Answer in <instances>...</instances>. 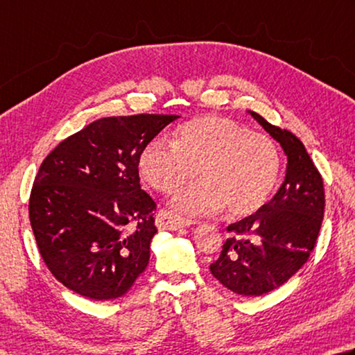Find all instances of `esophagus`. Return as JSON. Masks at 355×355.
<instances>
[{
    "mask_svg": "<svg viewBox=\"0 0 355 355\" xmlns=\"http://www.w3.org/2000/svg\"><path fill=\"white\" fill-rule=\"evenodd\" d=\"M155 222H157L158 230H180V228L189 227V225L194 223L192 220H189V218H184V217H180L177 214H172V212L166 211V209L158 211V214L155 217Z\"/></svg>",
    "mask_w": 355,
    "mask_h": 355,
    "instance_id": "1",
    "label": "esophagus"
}]
</instances>
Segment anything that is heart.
Masks as SVG:
<instances>
[{"mask_svg":"<svg viewBox=\"0 0 355 355\" xmlns=\"http://www.w3.org/2000/svg\"><path fill=\"white\" fill-rule=\"evenodd\" d=\"M279 166L272 138L220 116L186 122L173 143L155 138L139 155L141 175L163 194L180 188L198 169L203 180L172 198V208L189 216L212 214L225 206L233 216L251 214L275 188Z\"/></svg>","mask_w":355,"mask_h":355,"instance_id":"b5f03b06","label":"heart"}]
</instances>
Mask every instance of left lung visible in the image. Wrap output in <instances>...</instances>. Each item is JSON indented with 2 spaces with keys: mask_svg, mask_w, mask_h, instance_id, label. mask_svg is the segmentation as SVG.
<instances>
[{
  "mask_svg": "<svg viewBox=\"0 0 355 355\" xmlns=\"http://www.w3.org/2000/svg\"><path fill=\"white\" fill-rule=\"evenodd\" d=\"M250 113L284 149L286 178L268 203L230 225V237L209 268L231 292L261 296L284 284L307 262L323 222L324 186L298 137Z\"/></svg>",
  "mask_w": 355,
  "mask_h": 355,
  "instance_id": "8db88e82",
  "label": "left lung"
}]
</instances>
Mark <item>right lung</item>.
<instances>
[{
  "instance_id": "right-lung-1",
  "label": "right lung",
  "mask_w": 355,
  "mask_h": 355,
  "mask_svg": "<svg viewBox=\"0 0 355 355\" xmlns=\"http://www.w3.org/2000/svg\"><path fill=\"white\" fill-rule=\"evenodd\" d=\"M177 118H102L43 159L31 191V227L42 259L69 290L113 300L146 270L157 203L141 189L139 155Z\"/></svg>"
}]
</instances>
